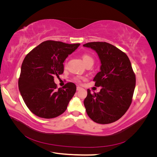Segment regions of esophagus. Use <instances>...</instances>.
I'll use <instances>...</instances> for the list:
<instances>
[{
  "instance_id": "34e87169",
  "label": "esophagus",
  "mask_w": 157,
  "mask_h": 157,
  "mask_svg": "<svg viewBox=\"0 0 157 157\" xmlns=\"http://www.w3.org/2000/svg\"><path fill=\"white\" fill-rule=\"evenodd\" d=\"M81 89H82L81 87H80V86H77V91H78V90H81Z\"/></svg>"
}]
</instances>
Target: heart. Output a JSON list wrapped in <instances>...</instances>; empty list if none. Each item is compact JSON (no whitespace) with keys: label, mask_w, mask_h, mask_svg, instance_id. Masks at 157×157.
Segmentation results:
<instances>
[{"label":"heart","mask_w":157,"mask_h":157,"mask_svg":"<svg viewBox=\"0 0 157 157\" xmlns=\"http://www.w3.org/2000/svg\"><path fill=\"white\" fill-rule=\"evenodd\" d=\"M82 61H83V62L85 65H87L89 64H92V65L94 64V59L91 56H90L86 54H84L82 56ZM75 79V80H77V81H80V78L76 77Z\"/></svg>","instance_id":"1"}]
</instances>
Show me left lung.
<instances>
[{
    "label": "left lung",
    "mask_w": 157,
    "mask_h": 157,
    "mask_svg": "<svg viewBox=\"0 0 157 157\" xmlns=\"http://www.w3.org/2000/svg\"><path fill=\"white\" fill-rule=\"evenodd\" d=\"M83 46L94 50L100 60V71L94 78L100 92L88 94L84 105L88 117L98 124L121 118L129 108L136 87V77L127 55L105 42H88Z\"/></svg>",
    "instance_id": "8db88e82"
}]
</instances>
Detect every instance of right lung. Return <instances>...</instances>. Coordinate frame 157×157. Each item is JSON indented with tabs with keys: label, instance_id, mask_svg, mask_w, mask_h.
<instances>
[{
	"label": "right lung",
	"instance_id": "obj_1",
	"mask_svg": "<svg viewBox=\"0 0 157 157\" xmlns=\"http://www.w3.org/2000/svg\"><path fill=\"white\" fill-rule=\"evenodd\" d=\"M80 44L46 40L32 50L23 60L18 87L25 105L35 115L52 118L67 109L77 87L68 82L57 90L54 77L63 73V62Z\"/></svg>",
	"mask_w": 157,
	"mask_h": 157
}]
</instances>
